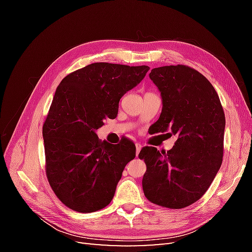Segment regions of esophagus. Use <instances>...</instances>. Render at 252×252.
<instances>
[{"instance_id": "34e87169", "label": "esophagus", "mask_w": 252, "mask_h": 252, "mask_svg": "<svg viewBox=\"0 0 252 252\" xmlns=\"http://www.w3.org/2000/svg\"><path fill=\"white\" fill-rule=\"evenodd\" d=\"M141 149H142V145L140 143H136L135 144V155H136V157L139 156Z\"/></svg>"}]
</instances>
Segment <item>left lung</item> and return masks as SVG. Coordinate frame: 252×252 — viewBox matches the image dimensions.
Wrapping results in <instances>:
<instances>
[{
  "mask_svg": "<svg viewBox=\"0 0 252 252\" xmlns=\"http://www.w3.org/2000/svg\"><path fill=\"white\" fill-rule=\"evenodd\" d=\"M161 91V116L154 133L175 134L171 150L146 146L142 185L147 200L162 207L182 209L207 191L223 161L225 113L211 83L186 65L154 68L149 73Z\"/></svg>",
  "mask_w": 252,
  "mask_h": 252,
  "instance_id": "8db88e82",
  "label": "left lung"
}]
</instances>
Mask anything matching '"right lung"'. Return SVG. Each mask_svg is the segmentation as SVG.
I'll list each match as a JSON object with an SVG mask.
<instances>
[{
    "label": "right lung",
    "mask_w": 252,
    "mask_h": 252,
    "mask_svg": "<svg viewBox=\"0 0 252 252\" xmlns=\"http://www.w3.org/2000/svg\"><path fill=\"white\" fill-rule=\"evenodd\" d=\"M148 66L94 63L58 86L43 125L45 170L58 199L81 213L101 210L116 192L122 172L135 158L128 138L102 142L95 130L114 119L120 98L144 79Z\"/></svg>",
    "instance_id": "1"
}]
</instances>
